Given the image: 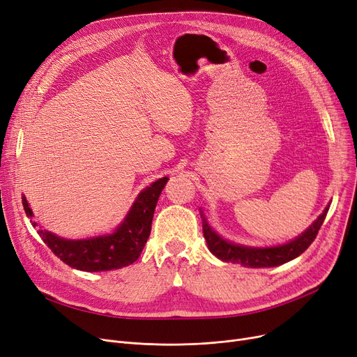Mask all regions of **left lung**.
<instances>
[{"instance_id": "8db88e82", "label": "left lung", "mask_w": 357, "mask_h": 357, "mask_svg": "<svg viewBox=\"0 0 357 357\" xmlns=\"http://www.w3.org/2000/svg\"><path fill=\"white\" fill-rule=\"evenodd\" d=\"M327 212H328V206L326 208L324 212H322V215L318 216L315 222L301 236H298L296 240L283 245H278V247L251 248V247H243V245L228 243L220 238L219 235H216L211 229L205 216L202 215L203 235H205V240L211 252L222 261L238 263L244 267H275L296 259L312 244V241L317 238L321 225L324 224Z\"/></svg>"}]
</instances>
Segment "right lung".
<instances>
[{"label":"right lung","instance_id":"right-lung-1","mask_svg":"<svg viewBox=\"0 0 357 357\" xmlns=\"http://www.w3.org/2000/svg\"><path fill=\"white\" fill-rule=\"evenodd\" d=\"M168 177H162L142 190L135 200L122 225L112 235L96 236L89 240H63L55 234L38 229L43 243L65 264L84 271H106L121 268L137 261L151 234L158 197L167 184ZM24 212L33 216L26 197H22ZM38 227V222H33Z\"/></svg>","mask_w":357,"mask_h":357}]
</instances>
